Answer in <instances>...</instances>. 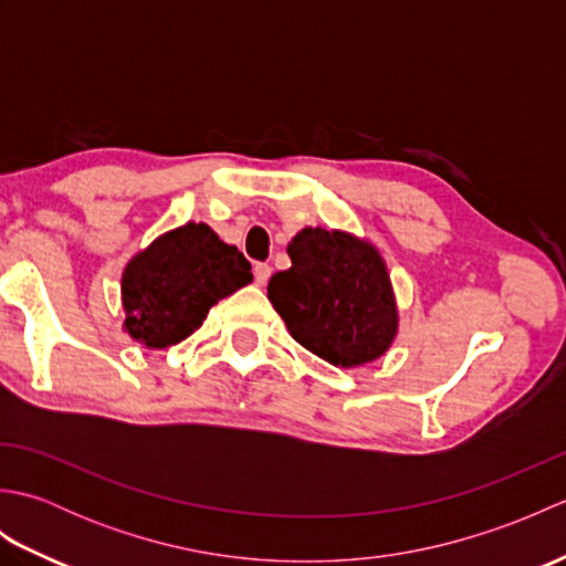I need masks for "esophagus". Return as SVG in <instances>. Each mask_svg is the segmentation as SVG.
<instances>
[{"instance_id": "obj_1", "label": "esophagus", "mask_w": 566, "mask_h": 566, "mask_svg": "<svg viewBox=\"0 0 566 566\" xmlns=\"http://www.w3.org/2000/svg\"><path fill=\"white\" fill-rule=\"evenodd\" d=\"M270 274H272V268H270L268 262H258V264H255V282H258V284H268Z\"/></svg>"}]
</instances>
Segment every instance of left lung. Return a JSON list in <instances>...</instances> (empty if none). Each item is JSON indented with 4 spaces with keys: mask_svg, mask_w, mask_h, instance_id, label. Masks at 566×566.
Wrapping results in <instances>:
<instances>
[{
    "mask_svg": "<svg viewBox=\"0 0 566 566\" xmlns=\"http://www.w3.org/2000/svg\"><path fill=\"white\" fill-rule=\"evenodd\" d=\"M292 268L272 274L268 296L292 338L335 367L389 350L399 311L379 250L345 231L304 228L286 245Z\"/></svg>",
    "mask_w": 566,
    "mask_h": 566,
    "instance_id": "8db88e82",
    "label": "left lung"
}]
</instances>
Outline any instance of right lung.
<instances>
[{
  "label": "right lung",
  "mask_w": 566,
  "mask_h": 566,
  "mask_svg": "<svg viewBox=\"0 0 566 566\" xmlns=\"http://www.w3.org/2000/svg\"><path fill=\"white\" fill-rule=\"evenodd\" d=\"M252 282L250 262L207 223L167 231L130 258L122 276L124 331L146 347L177 345L209 308Z\"/></svg>",
  "instance_id": "obj_1"
}]
</instances>
